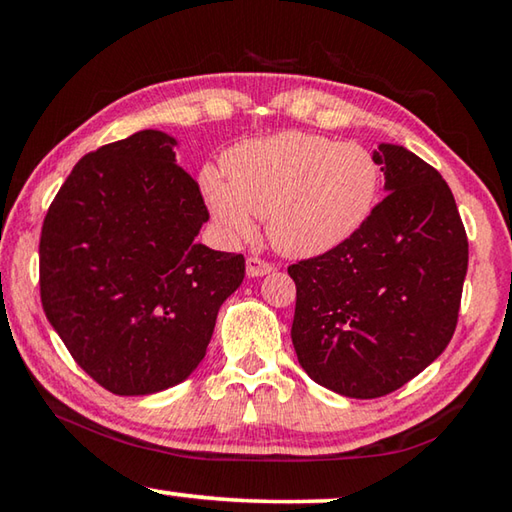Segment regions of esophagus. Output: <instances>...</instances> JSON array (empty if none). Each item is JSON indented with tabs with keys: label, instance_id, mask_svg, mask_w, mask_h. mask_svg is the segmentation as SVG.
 I'll list each match as a JSON object with an SVG mask.
<instances>
[{
	"label": "esophagus",
	"instance_id": "esophagus-1",
	"mask_svg": "<svg viewBox=\"0 0 512 512\" xmlns=\"http://www.w3.org/2000/svg\"><path fill=\"white\" fill-rule=\"evenodd\" d=\"M273 271H275V266L264 262V259H259V257H248L246 259V273H248V277H262V275H268V273H273Z\"/></svg>",
	"mask_w": 512,
	"mask_h": 512
}]
</instances>
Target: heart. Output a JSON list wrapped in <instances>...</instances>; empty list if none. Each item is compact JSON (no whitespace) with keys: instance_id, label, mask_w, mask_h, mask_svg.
Masks as SVG:
<instances>
[{"instance_id":"obj_1","label":"heart","mask_w":512,"mask_h":512,"mask_svg":"<svg viewBox=\"0 0 512 512\" xmlns=\"http://www.w3.org/2000/svg\"><path fill=\"white\" fill-rule=\"evenodd\" d=\"M216 169L201 171V192L225 237L255 235L264 216L266 237L287 257H316L345 244L375 210L379 164L354 142L280 133L230 149Z\"/></svg>"}]
</instances>
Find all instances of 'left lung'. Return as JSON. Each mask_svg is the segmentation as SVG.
Returning a JSON list of instances; mask_svg holds the SVG:
<instances>
[{"label": "left lung", "instance_id": "1", "mask_svg": "<svg viewBox=\"0 0 512 512\" xmlns=\"http://www.w3.org/2000/svg\"><path fill=\"white\" fill-rule=\"evenodd\" d=\"M372 158L384 201L345 244L289 266L300 366L357 400L397 391L443 354L467 273V235L443 176L397 144Z\"/></svg>", "mask_w": 512, "mask_h": 512}]
</instances>
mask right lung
<instances>
[{
	"label": "right lung",
	"mask_w": 512,
	"mask_h": 512,
	"mask_svg": "<svg viewBox=\"0 0 512 512\" xmlns=\"http://www.w3.org/2000/svg\"><path fill=\"white\" fill-rule=\"evenodd\" d=\"M176 144L149 128L83 155L42 223V309L115 395L160 393L192 375L244 282V255L194 241L210 214Z\"/></svg>",
	"instance_id": "1"
}]
</instances>
